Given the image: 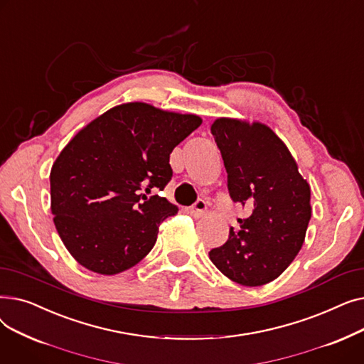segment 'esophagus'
Here are the masks:
<instances>
[{
  "label": "esophagus",
  "mask_w": 364,
  "mask_h": 364,
  "mask_svg": "<svg viewBox=\"0 0 364 364\" xmlns=\"http://www.w3.org/2000/svg\"><path fill=\"white\" fill-rule=\"evenodd\" d=\"M205 211H206V202L202 200V199L196 200V203L193 206L188 208V214L192 215V217H195V218L202 217L205 214Z\"/></svg>",
  "instance_id": "esophagus-1"
}]
</instances>
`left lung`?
<instances>
[{"mask_svg": "<svg viewBox=\"0 0 364 364\" xmlns=\"http://www.w3.org/2000/svg\"><path fill=\"white\" fill-rule=\"evenodd\" d=\"M211 132L227 171L233 202L252 214L237 220L209 258L230 280L261 286L277 279L298 255L311 218L310 186L286 144L267 125L220 118Z\"/></svg>", "mask_w": 364, "mask_h": 364, "instance_id": "8db88e82", "label": "left lung"}]
</instances>
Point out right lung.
<instances>
[{
  "mask_svg": "<svg viewBox=\"0 0 364 364\" xmlns=\"http://www.w3.org/2000/svg\"><path fill=\"white\" fill-rule=\"evenodd\" d=\"M202 119L147 103H125L95 118L68 143L50 174L54 225L70 255L99 274H118L156 243L178 208L151 188L172 177L169 155Z\"/></svg>",
  "mask_w": 364,
  "mask_h": 364,
  "instance_id": "obj_1",
  "label": "right lung"
}]
</instances>
